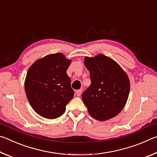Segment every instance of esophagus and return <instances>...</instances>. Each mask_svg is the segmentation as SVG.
I'll return each mask as SVG.
<instances>
[{"label":"esophagus","instance_id":"34e87169","mask_svg":"<svg viewBox=\"0 0 157 157\" xmlns=\"http://www.w3.org/2000/svg\"><path fill=\"white\" fill-rule=\"evenodd\" d=\"M82 89H79V90H77V91H75V93H76V94H77V95H78V96H80L81 95V94H82Z\"/></svg>","mask_w":157,"mask_h":157}]
</instances>
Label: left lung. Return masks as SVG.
<instances>
[{"label": "left lung", "mask_w": 157, "mask_h": 157, "mask_svg": "<svg viewBox=\"0 0 157 157\" xmlns=\"http://www.w3.org/2000/svg\"><path fill=\"white\" fill-rule=\"evenodd\" d=\"M84 65L91 83L82 94L89 113L100 121L112 118L123 109L128 98V76L118 63L102 54L85 57Z\"/></svg>", "instance_id": "obj_1"}]
</instances>
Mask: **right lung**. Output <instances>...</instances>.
I'll return each instance as SVG.
<instances>
[{"label": "right lung", "instance_id": "1", "mask_svg": "<svg viewBox=\"0 0 157 157\" xmlns=\"http://www.w3.org/2000/svg\"><path fill=\"white\" fill-rule=\"evenodd\" d=\"M71 60L62 53L48 55L28 69L25 91L32 107L44 118L55 119L64 113L74 96L66 73Z\"/></svg>", "mask_w": 157, "mask_h": 157}]
</instances>
